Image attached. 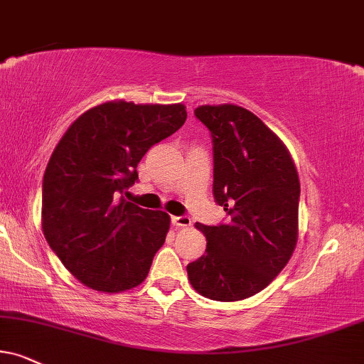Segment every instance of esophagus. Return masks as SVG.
<instances>
[{
    "label": "esophagus",
    "mask_w": 364,
    "mask_h": 364,
    "mask_svg": "<svg viewBox=\"0 0 364 364\" xmlns=\"http://www.w3.org/2000/svg\"><path fill=\"white\" fill-rule=\"evenodd\" d=\"M170 221H172L175 228H187V226H191V223H192L189 216H172Z\"/></svg>",
    "instance_id": "1"
}]
</instances>
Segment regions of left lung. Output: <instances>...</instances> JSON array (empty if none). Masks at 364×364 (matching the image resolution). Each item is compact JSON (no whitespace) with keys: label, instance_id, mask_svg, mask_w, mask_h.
Returning <instances> with one entry per match:
<instances>
[{"label":"left lung","instance_id":"1","mask_svg":"<svg viewBox=\"0 0 364 364\" xmlns=\"http://www.w3.org/2000/svg\"><path fill=\"white\" fill-rule=\"evenodd\" d=\"M194 114L213 138V194L228 223L196 224L208 246L187 275L204 297L243 300L270 284L294 253L299 175L284 143L251 111L221 105Z\"/></svg>","mask_w":364,"mask_h":364}]
</instances>
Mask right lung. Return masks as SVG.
<instances>
[{"mask_svg": "<svg viewBox=\"0 0 364 364\" xmlns=\"http://www.w3.org/2000/svg\"><path fill=\"white\" fill-rule=\"evenodd\" d=\"M186 118L183 105L111 101L80 114L58 141L43 175L42 230L84 285L113 294L146 278L170 218L123 194L138 181L143 155Z\"/></svg>", "mask_w": 364, "mask_h": 364, "instance_id": "right-lung-1", "label": "right lung"}]
</instances>
